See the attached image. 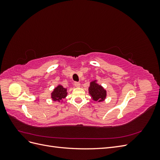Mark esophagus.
Instances as JSON below:
<instances>
[{"label": "esophagus", "mask_w": 160, "mask_h": 160, "mask_svg": "<svg viewBox=\"0 0 160 160\" xmlns=\"http://www.w3.org/2000/svg\"><path fill=\"white\" fill-rule=\"evenodd\" d=\"M74 85H75V86L76 87V88H79V87H80V83H79V82H75Z\"/></svg>", "instance_id": "34e87169"}]
</instances>
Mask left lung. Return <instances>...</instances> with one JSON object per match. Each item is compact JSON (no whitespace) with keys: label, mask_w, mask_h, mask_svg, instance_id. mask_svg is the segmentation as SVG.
Wrapping results in <instances>:
<instances>
[{"label":"left lung","mask_w":160,"mask_h":160,"mask_svg":"<svg viewBox=\"0 0 160 160\" xmlns=\"http://www.w3.org/2000/svg\"><path fill=\"white\" fill-rule=\"evenodd\" d=\"M89 93L91 95V98L95 101H104L106 98V91L99 84L96 83V81H92L90 83V87L89 88Z\"/></svg>","instance_id":"left-lung-1"}]
</instances>
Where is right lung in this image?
Returning a JSON list of instances; mask_svg holds the SVG:
<instances>
[{"label": "right lung", "instance_id": "right-lung-1", "mask_svg": "<svg viewBox=\"0 0 160 160\" xmlns=\"http://www.w3.org/2000/svg\"><path fill=\"white\" fill-rule=\"evenodd\" d=\"M67 95V89L64 88L62 85H58L51 93V98L53 101H60L66 98Z\"/></svg>", "mask_w": 160, "mask_h": 160}]
</instances>
